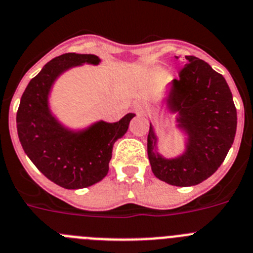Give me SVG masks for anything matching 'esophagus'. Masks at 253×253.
<instances>
[{"mask_svg":"<svg viewBox=\"0 0 253 253\" xmlns=\"http://www.w3.org/2000/svg\"><path fill=\"white\" fill-rule=\"evenodd\" d=\"M133 111H135L137 115H146L150 111V106L143 101H137L133 103Z\"/></svg>","mask_w":253,"mask_h":253,"instance_id":"34e87169","label":"esophagus"}]
</instances>
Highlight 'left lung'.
<instances>
[{
	"label": "left lung",
	"mask_w": 253,
	"mask_h": 253,
	"mask_svg": "<svg viewBox=\"0 0 253 253\" xmlns=\"http://www.w3.org/2000/svg\"><path fill=\"white\" fill-rule=\"evenodd\" d=\"M179 79L170 84L166 107L176 113V126L186 135L185 151L174 159L158 152L150 124L147 155L154 175L175 186H192L214 174L224 161L237 128V111L222 74L197 56H185Z\"/></svg>",
	"instance_id": "1"
}]
</instances>
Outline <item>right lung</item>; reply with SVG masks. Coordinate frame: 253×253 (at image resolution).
Wrapping results in <instances>:
<instances>
[{"instance_id": "obj_1", "label": "right lung", "mask_w": 253, "mask_h": 253, "mask_svg": "<svg viewBox=\"0 0 253 253\" xmlns=\"http://www.w3.org/2000/svg\"><path fill=\"white\" fill-rule=\"evenodd\" d=\"M99 61L93 54L56 56L31 79L20 101L16 124L22 149L34 165L61 188L82 189L101 181L110 169L113 145L135 117V113H127L118 122L98 121L74 131L51 113L49 94L58 77L70 68Z\"/></svg>"}]
</instances>
